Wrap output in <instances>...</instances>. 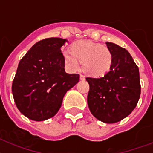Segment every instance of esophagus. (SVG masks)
<instances>
[{
  "label": "esophagus",
  "mask_w": 153,
  "mask_h": 153,
  "mask_svg": "<svg viewBox=\"0 0 153 153\" xmlns=\"http://www.w3.org/2000/svg\"><path fill=\"white\" fill-rule=\"evenodd\" d=\"M86 79V76L83 74H80V80H85Z\"/></svg>",
  "instance_id": "esophagus-1"
}]
</instances>
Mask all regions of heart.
Segmentation results:
<instances>
[{
    "label": "heart",
    "instance_id": "b5f03b06",
    "mask_svg": "<svg viewBox=\"0 0 153 153\" xmlns=\"http://www.w3.org/2000/svg\"><path fill=\"white\" fill-rule=\"evenodd\" d=\"M62 53L66 67L70 71L79 70L82 62L84 71L94 77L104 76L109 71L113 63L110 50L90 39L75 42L71 50L63 49Z\"/></svg>",
    "mask_w": 153,
    "mask_h": 153
}]
</instances>
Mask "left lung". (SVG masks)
<instances>
[{
	"label": "left lung",
	"mask_w": 153,
	"mask_h": 153,
	"mask_svg": "<svg viewBox=\"0 0 153 153\" xmlns=\"http://www.w3.org/2000/svg\"><path fill=\"white\" fill-rule=\"evenodd\" d=\"M113 55L109 71L102 78H86L90 85L87 103L91 114L105 123H115L132 113L140 95L138 67L127 50L111 42Z\"/></svg>",
	"instance_id": "8db88e82"
}]
</instances>
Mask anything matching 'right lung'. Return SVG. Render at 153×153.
<instances>
[{
    "mask_svg": "<svg viewBox=\"0 0 153 153\" xmlns=\"http://www.w3.org/2000/svg\"><path fill=\"white\" fill-rule=\"evenodd\" d=\"M68 40L58 37L37 42L18 65L12 92L16 107L33 121L54 117L63 97L79 81L77 74L65 71L61 48Z\"/></svg>",
    "mask_w": 153,
    "mask_h": 153,
    "instance_id": "add662e5",
    "label": "right lung"
}]
</instances>
